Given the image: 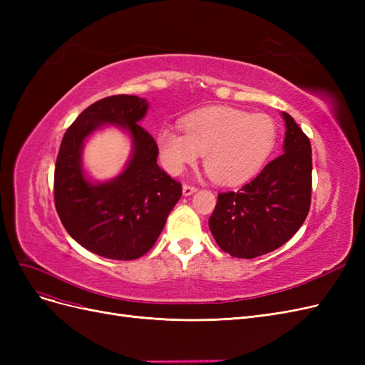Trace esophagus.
Listing matches in <instances>:
<instances>
[{"instance_id":"esophagus-1","label":"esophagus","mask_w":365,"mask_h":365,"mask_svg":"<svg viewBox=\"0 0 365 365\" xmlns=\"http://www.w3.org/2000/svg\"><path fill=\"white\" fill-rule=\"evenodd\" d=\"M197 189L195 185H192V184H184L182 185V193H184V196H190L192 193H195Z\"/></svg>"}]
</instances>
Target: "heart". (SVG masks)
I'll return each instance as SVG.
<instances>
[{
	"instance_id": "heart-1",
	"label": "heart",
	"mask_w": 365,
	"mask_h": 365,
	"mask_svg": "<svg viewBox=\"0 0 365 365\" xmlns=\"http://www.w3.org/2000/svg\"><path fill=\"white\" fill-rule=\"evenodd\" d=\"M182 132L161 128L157 135L165 169L178 175L204 155V168L224 185L252 178L267 163L277 141V125L264 114L227 106H212L187 115Z\"/></svg>"
}]
</instances>
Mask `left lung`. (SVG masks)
<instances>
[{"instance_id":"obj_1","label":"left lung","mask_w":365,"mask_h":365,"mask_svg":"<svg viewBox=\"0 0 365 365\" xmlns=\"http://www.w3.org/2000/svg\"><path fill=\"white\" fill-rule=\"evenodd\" d=\"M283 117L284 153L237 192L219 193L208 219L216 244L233 257L252 259L280 248L311 208V141L288 113Z\"/></svg>"}]
</instances>
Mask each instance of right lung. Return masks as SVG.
Segmentation results:
<instances>
[{"label": "right lung", "instance_id": "1", "mask_svg": "<svg viewBox=\"0 0 365 365\" xmlns=\"http://www.w3.org/2000/svg\"><path fill=\"white\" fill-rule=\"evenodd\" d=\"M148 102L137 96L102 98L77 117L63 134L54 168V207L68 235L88 251L114 260L138 259L153 247L182 185L157 164L158 146L138 125ZM125 125L135 140L125 172L103 185L81 173L83 140L98 125Z\"/></svg>", "mask_w": 365, "mask_h": 365}]
</instances>
